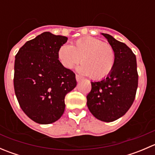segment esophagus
Returning <instances> with one entry per match:
<instances>
[{
	"label": "esophagus",
	"instance_id": "obj_1",
	"mask_svg": "<svg viewBox=\"0 0 155 155\" xmlns=\"http://www.w3.org/2000/svg\"><path fill=\"white\" fill-rule=\"evenodd\" d=\"M76 81H77V82H79V81L82 80V79H83V78L81 77L80 76H79V75L76 74Z\"/></svg>",
	"mask_w": 155,
	"mask_h": 155
}]
</instances>
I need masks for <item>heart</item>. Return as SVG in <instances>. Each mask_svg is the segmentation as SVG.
<instances>
[{
	"instance_id": "obj_1",
	"label": "heart",
	"mask_w": 155,
	"mask_h": 155,
	"mask_svg": "<svg viewBox=\"0 0 155 155\" xmlns=\"http://www.w3.org/2000/svg\"><path fill=\"white\" fill-rule=\"evenodd\" d=\"M58 58L67 69H73L79 62L78 71L92 79L99 80L109 76L116 61L115 48L109 43L94 37H84L71 46L64 45L58 51Z\"/></svg>"
}]
</instances>
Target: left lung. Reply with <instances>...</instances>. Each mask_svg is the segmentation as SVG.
I'll use <instances>...</instances> for the list:
<instances>
[{
  "mask_svg": "<svg viewBox=\"0 0 155 155\" xmlns=\"http://www.w3.org/2000/svg\"><path fill=\"white\" fill-rule=\"evenodd\" d=\"M115 48L116 61L112 73L98 82H91L87 106L97 119L111 122L121 118L132 106L138 87L137 58L124 43L102 34Z\"/></svg>",
  "mask_w": 155,
  "mask_h": 155,
  "instance_id": "1",
  "label": "left lung"
}]
</instances>
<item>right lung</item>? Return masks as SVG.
I'll return each mask as SVG.
<instances>
[{"label": "right lung", "mask_w": 155, "mask_h": 155, "mask_svg": "<svg viewBox=\"0 0 155 155\" xmlns=\"http://www.w3.org/2000/svg\"><path fill=\"white\" fill-rule=\"evenodd\" d=\"M68 37L44 32L26 42L15 55L14 90L20 107L35 122L58 121L67 94L76 86V75L58 58Z\"/></svg>", "instance_id": "add662e5"}]
</instances>
